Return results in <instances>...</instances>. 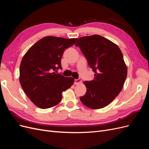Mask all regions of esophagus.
<instances>
[{
  "label": "esophagus",
  "mask_w": 149,
  "mask_h": 149,
  "mask_svg": "<svg viewBox=\"0 0 149 149\" xmlns=\"http://www.w3.org/2000/svg\"><path fill=\"white\" fill-rule=\"evenodd\" d=\"M81 82V79H74V84H79Z\"/></svg>",
  "instance_id": "34e87169"
}]
</instances>
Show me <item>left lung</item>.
Masks as SVG:
<instances>
[{
    "label": "left lung",
    "mask_w": 149,
    "mask_h": 149,
    "mask_svg": "<svg viewBox=\"0 0 149 149\" xmlns=\"http://www.w3.org/2000/svg\"><path fill=\"white\" fill-rule=\"evenodd\" d=\"M79 47L94 72L92 81H85L87 91L80 101L91 109H101L113 101L123 88L127 68L120 48L100 35L79 38Z\"/></svg>",
    "instance_id": "obj_1"
}]
</instances>
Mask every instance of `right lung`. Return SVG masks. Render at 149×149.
Wrapping results in <instances>:
<instances>
[{
    "mask_svg": "<svg viewBox=\"0 0 149 149\" xmlns=\"http://www.w3.org/2000/svg\"><path fill=\"white\" fill-rule=\"evenodd\" d=\"M77 38L43 37L35 43L22 58L20 66V83L31 101L42 109L57 105L62 92L74 83L56 70L61 69V59L65 49L73 46Z\"/></svg>",
    "mask_w": 149,
    "mask_h": 149,
    "instance_id": "1",
    "label": "right lung"
}]
</instances>
